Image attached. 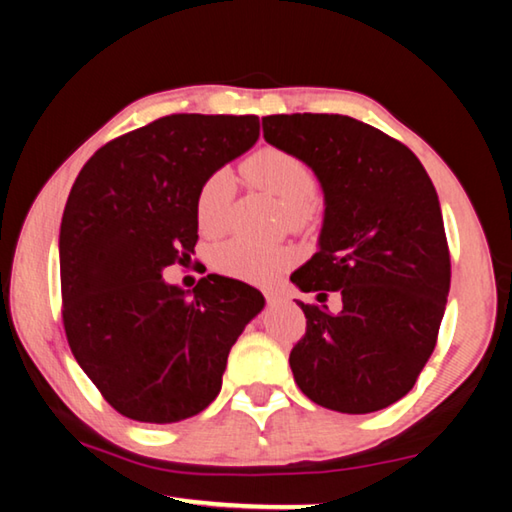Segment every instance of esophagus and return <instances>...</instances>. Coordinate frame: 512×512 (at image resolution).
I'll return each mask as SVG.
<instances>
[{"label": "esophagus", "mask_w": 512, "mask_h": 512, "mask_svg": "<svg viewBox=\"0 0 512 512\" xmlns=\"http://www.w3.org/2000/svg\"><path fill=\"white\" fill-rule=\"evenodd\" d=\"M266 302L268 305H277V302H280V296H275V293H266Z\"/></svg>", "instance_id": "esophagus-1"}]
</instances>
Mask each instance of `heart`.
<instances>
[{"label":"heart","instance_id":"obj_1","mask_svg":"<svg viewBox=\"0 0 512 512\" xmlns=\"http://www.w3.org/2000/svg\"><path fill=\"white\" fill-rule=\"evenodd\" d=\"M248 173L259 187L289 205L293 214H302L316 196V178L305 162L284 149L257 151L248 162ZM235 176L230 169H216L196 192L194 212L198 228L205 235H219L228 223ZM293 250L284 246H264L248 239H232L214 250L212 264L219 273L241 282L268 284L293 262Z\"/></svg>","mask_w":512,"mask_h":512}]
</instances>
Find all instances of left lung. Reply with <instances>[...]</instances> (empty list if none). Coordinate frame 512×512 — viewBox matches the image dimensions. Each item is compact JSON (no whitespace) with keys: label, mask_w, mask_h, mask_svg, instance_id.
<instances>
[{"label":"left lung","mask_w":512,"mask_h":512,"mask_svg":"<svg viewBox=\"0 0 512 512\" xmlns=\"http://www.w3.org/2000/svg\"><path fill=\"white\" fill-rule=\"evenodd\" d=\"M264 140L316 173L325 196L318 253L291 275L307 332L291 350L293 379L339 413L386 409L411 391L436 348L449 248L438 194L411 149L345 115H271ZM336 290L342 309L324 305Z\"/></svg>","instance_id":"obj_1"}]
</instances>
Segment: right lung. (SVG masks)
<instances>
[{"instance_id": "1", "label": "right lung", "mask_w": 512, "mask_h": 512, "mask_svg": "<svg viewBox=\"0 0 512 512\" xmlns=\"http://www.w3.org/2000/svg\"><path fill=\"white\" fill-rule=\"evenodd\" d=\"M257 137L255 115L160 117L101 146L69 192L58 239L67 343L126 418L171 424L207 409L264 309L230 277H201L194 291L162 277L194 253L198 187Z\"/></svg>"}]
</instances>
